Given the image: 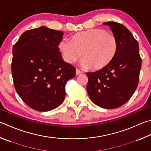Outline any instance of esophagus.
Here are the masks:
<instances>
[{
    "label": "esophagus",
    "instance_id": "1",
    "mask_svg": "<svg viewBox=\"0 0 151 151\" xmlns=\"http://www.w3.org/2000/svg\"><path fill=\"white\" fill-rule=\"evenodd\" d=\"M83 73L81 70H80L79 69H76V75H81V74Z\"/></svg>",
    "mask_w": 151,
    "mask_h": 151
}]
</instances>
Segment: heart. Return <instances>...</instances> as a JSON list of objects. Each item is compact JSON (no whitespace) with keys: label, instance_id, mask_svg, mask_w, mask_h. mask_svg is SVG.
Instances as JSON below:
<instances>
[{"label":"heart","instance_id":"obj_1","mask_svg":"<svg viewBox=\"0 0 151 151\" xmlns=\"http://www.w3.org/2000/svg\"><path fill=\"white\" fill-rule=\"evenodd\" d=\"M117 40L105 29L93 28L77 33L71 42L63 39L58 44L64 61L72 64L81 58L84 68L99 70L112 61L117 53Z\"/></svg>","mask_w":151,"mask_h":151}]
</instances>
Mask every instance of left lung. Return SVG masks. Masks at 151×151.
<instances>
[{
	"mask_svg": "<svg viewBox=\"0 0 151 151\" xmlns=\"http://www.w3.org/2000/svg\"><path fill=\"white\" fill-rule=\"evenodd\" d=\"M103 24L109 26L117 38V53L106 67L86 73V89L96 105L104 109H115L127 102L137 88L141 58L137 41L125 26L114 22Z\"/></svg>",
	"mask_w": 151,
	"mask_h": 151,
	"instance_id": "1",
	"label": "left lung"
}]
</instances>
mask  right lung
<instances>
[{"label":"right lung","instance_id":"obj_1","mask_svg":"<svg viewBox=\"0 0 151 151\" xmlns=\"http://www.w3.org/2000/svg\"><path fill=\"white\" fill-rule=\"evenodd\" d=\"M63 32L41 26L22 34L12 49L16 92L30 108L48 111L63 102L65 84L76 69L63 61L57 46Z\"/></svg>","mask_w":151,"mask_h":151}]
</instances>
